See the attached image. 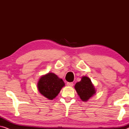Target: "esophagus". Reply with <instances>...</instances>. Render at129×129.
<instances>
[{
	"instance_id": "obj_1",
	"label": "esophagus",
	"mask_w": 129,
	"mask_h": 129,
	"mask_svg": "<svg viewBox=\"0 0 129 129\" xmlns=\"http://www.w3.org/2000/svg\"><path fill=\"white\" fill-rule=\"evenodd\" d=\"M67 84L69 86H73V82H68L67 83Z\"/></svg>"
}]
</instances>
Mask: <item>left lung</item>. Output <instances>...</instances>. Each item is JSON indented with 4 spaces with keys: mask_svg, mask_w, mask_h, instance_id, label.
Masks as SVG:
<instances>
[{
    "mask_svg": "<svg viewBox=\"0 0 129 129\" xmlns=\"http://www.w3.org/2000/svg\"><path fill=\"white\" fill-rule=\"evenodd\" d=\"M75 88L77 94L83 101H87L96 93L94 86L89 77H82L80 82L76 83Z\"/></svg>",
    "mask_w": 129,
    "mask_h": 129,
    "instance_id": "obj_1",
    "label": "left lung"
}]
</instances>
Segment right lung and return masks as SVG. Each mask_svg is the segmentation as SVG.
Returning a JSON list of instances; mask_svg holds the SVG:
<instances>
[{"mask_svg": "<svg viewBox=\"0 0 129 129\" xmlns=\"http://www.w3.org/2000/svg\"><path fill=\"white\" fill-rule=\"evenodd\" d=\"M64 86V83L62 79L53 73L42 76L38 83L39 92L50 100L55 98Z\"/></svg>", "mask_w": 129, "mask_h": 129, "instance_id": "right-lung-1", "label": "right lung"}]
</instances>
